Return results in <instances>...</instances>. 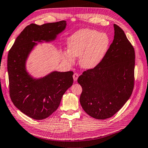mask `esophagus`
<instances>
[{"mask_svg":"<svg viewBox=\"0 0 148 148\" xmlns=\"http://www.w3.org/2000/svg\"><path fill=\"white\" fill-rule=\"evenodd\" d=\"M79 77V74L77 73H74V75H73V79L74 81H77V78Z\"/></svg>","mask_w":148,"mask_h":148,"instance_id":"34e87169","label":"esophagus"}]
</instances>
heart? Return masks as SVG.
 <instances>
[{
    "label": "heart",
    "mask_w": 148,
    "mask_h": 148,
    "mask_svg": "<svg viewBox=\"0 0 148 148\" xmlns=\"http://www.w3.org/2000/svg\"><path fill=\"white\" fill-rule=\"evenodd\" d=\"M107 34L91 29H82L74 33L68 40L69 51L64 57L69 64L74 62V57H79L80 66L90 69L100 62L110 45Z\"/></svg>",
    "instance_id": "heart-1"
}]
</instances>
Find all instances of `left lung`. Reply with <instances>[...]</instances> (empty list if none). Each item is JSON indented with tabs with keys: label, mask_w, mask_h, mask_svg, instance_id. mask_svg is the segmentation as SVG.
I'll return each instance as SVG.
<instances>
[{
	"label": "left lung",
	"mask_w": 148,
	"mask_h": 148,
	"mask_svg": "<svg viewBox=\"0 0 148 148\" xmlns=\"http://www.w3.org/2000/svg\"><path fill=\"white\" fill-rule=\"evenodd\" d=\"M113 26L114 39L103 58L77 79L82 88V108L99 120L110 118L119 112L130 97L134 86V49L121 27L115 24Z\"/></svg>",
	"instance_id": "left-lung-1"
}]
</instances>
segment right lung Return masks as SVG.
<instances>
[{
  "instance_id": "1",
  "label": "right lung",
  "mask_w": 148,
  "mask_h": 148,
  "mask_svg": "<svg viewBox=\"0 0 148 148\" xmlns=\"http://www.w3.org/2000/svg\"><path fill=\"white\" fill-rule=\"evenodd\" d=\"M66 21L30 24L17 37L8 57L9 95L16 107L30 118L43 120L58 108L62 97L73 83V72L55 71L43 78L33 79L26 71V60L35 42L56 39L66 28Z\"/></svg>"
}]
</instances>
